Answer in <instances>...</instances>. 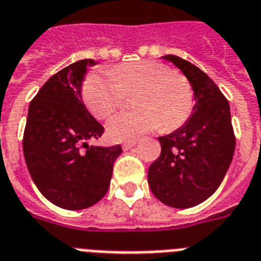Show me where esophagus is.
<instances>
[{"mask_svg": "<svg viewBox=\"0 0 261 261\" xmlns=\"http://www.w3.org/2000/svg\"><path fill=\"white\" fill-rule=\"evenodd\" d=\"M135 145H136V141H128V143L122 144V149H124V151H128V149L133 148Z\"/></svg>", "mask_w": 261, "mask_h": 261, "instance_id": "obj_1", "label": "esophagus"}]
</instances>
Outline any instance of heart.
<instances>
[{"label":"heart","instance_id":"b5f03b06","mask_svg":"<svg viewBox=\"0 0 261 261\" xmlns=\"http://www.w3.org/2000/svg\"><path fill=\"white\" fill-rule=\"evenodd\" d=\"M125 94H136L133 112L114 116L108 122L113 141H132L163 126L164 132L180 128L194 109V91L186 76L168 66L140 60L91 74L83 85V98L97 118H106L122 106Z\"/></svg>","mask_w":261,"mask_h":261}]
</instances>
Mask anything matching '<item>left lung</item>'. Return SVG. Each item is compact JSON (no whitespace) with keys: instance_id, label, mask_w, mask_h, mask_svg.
Returning <instances> with one entry per match:
<instances>
[{"instance_id":"1","label":"left lung","mask_w":261,"mask_h":261,"mask_svg":"<svg viewBox=\"0 0 261 261\" xmlns=\"http://www.w3.org/2000/svg\"><path fill=\"white\" fill-rule=\"evenodd\" d=\"M186 76L194 91L189 120L159 137L162 152L148 170V185L164 205L187 209L212 197L232 163L236 139L230 108L216 83L187 60L166 55Z\"/></svg>"}]
</instances>
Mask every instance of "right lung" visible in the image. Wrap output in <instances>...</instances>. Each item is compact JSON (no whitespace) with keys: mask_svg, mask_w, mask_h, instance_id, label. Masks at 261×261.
Masks as SVG:
<instances>
[{"mask_svg":"<svg viewBox=\"0 0 261 261\" xmlns=\"http://www.w3.org/2000/svg\"><path fill=\"white\" fill-rule=\"evenodd\" d=\"M95 60L70 64L43 85L28 110L22 149L32 180L54 205L82 210L108 193L120 145H89L102 126L86 109L82 83Z\"/></svg>","mask_w":261,"mask_h":261,"instance_id":"1","label":"right lung"}]
</instances>
